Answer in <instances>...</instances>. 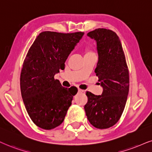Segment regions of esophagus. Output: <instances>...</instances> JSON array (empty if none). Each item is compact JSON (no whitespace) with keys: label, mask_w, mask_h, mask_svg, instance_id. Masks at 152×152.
<instances>
[{"label":"esophagus","mask_w":152,"mask_h":152,"mask_svg":"<svg viewBox=\"0 0 152 152\" xmlns=\"http://www.w3.org/2000/svg\"><path fill=\"white\" fill-rule=\"evenodd\" d=\"M84 90H82L81 89H78V92H83Z\"/></svg>","instance_id":"esophagus-1"}]
</instances>
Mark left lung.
<instances>
[{
	"mask_svg": "<svg viewBox=\"0 0 152 152\" xmlns=\"http://www.w3.org/2000/svg\"><path fill=\"white\" fill-rule=\"evenodd\" d=\"M87 36L96 42L98 63L95 69L102 95L87 91L85 110L89 123L95 128L106 129L119 121L129 92V72L121 41L114 31L99 28Z\"/></svg>",
	"mask_w": 152,
	"mask_h": 152,
	"instance_id": "1",
	"label": "left lung"
}]
</instances>
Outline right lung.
Returning <instances> with one entry per match:
<instances>
[{
  "instance_id": "add662e5",
  "label": "right lung",
  "mask_w": 152,
  "mask_h": 152,
  "mask_svg": "<svg viewBox=\"0 0 152 152\" xmlns=\"http://www.w3.org/2000/svg\"><path fill=\"white\" fill-rule=\"evenodd\" d=\"M84 32L43 31L31 45L20 75V89L26 109L35 125L51 130L64 121L75 87H63L54 75L65 69V62Z\"/></svg>"
}]
</instances>
